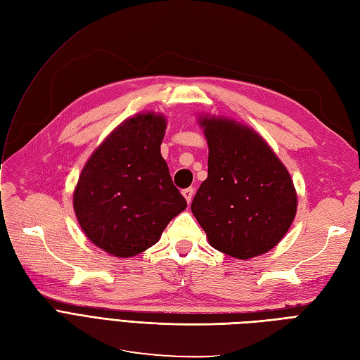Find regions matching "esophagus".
Wrapping results in <instances>:
<instances>
[{
  "label": "esophagus",
  "instance_id": "esophagus-1",
  "mask_svg": "<svg viewBox=\"0 0 360 360\" xmlns=\"http://www.w3.org/2000/svg\"><path fill=\"white\" fill-rule=\"evenodd\" d=\"M193 188H186L184 189L181 193H183V197H184V200H186V202L188 204H191V201H192V198H193Z\"/></svg>",
  "mask_w": 360,
  "mask_h": 360
}]
</instances>
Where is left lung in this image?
<instances>
[{
  "label": "left lung",
  "mask_w": 360,
  "mask_h": 360,
  "mask_svg": "<svg viewBox=\"0 0 360 360\" xmlns=\"http://www.w3.org/2000/svg\"><path fill=\"white\" fill-rule=\"evenodd\" d=\"M209 174L191 210L221 252L249 259L274 249L297 210L290 172L255 130L231 118L201 115Z\"/></svg>",
  "instance_id": "left-lung-1"
}]
</instances>
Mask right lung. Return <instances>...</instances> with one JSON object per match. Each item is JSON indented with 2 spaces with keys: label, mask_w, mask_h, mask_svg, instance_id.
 <instances>
[{
  "label": "right lung",
  "mask_w": 360,
  "mask_h": 360,
  "mask_svg": "<svg viewBox=\"0 0 360 360\" xmlns=\"http://www.w3.org/2000/svg\"><path fill=\"white\" fill-rule=\"evenodd\" d=\"M165 129L162 114L127 118L82 168L73 193L76 219L90 242L114 257L144 252L186 209L160 155Z\"/></svg>",
  "instance_id": "1"
}]
</instances>
